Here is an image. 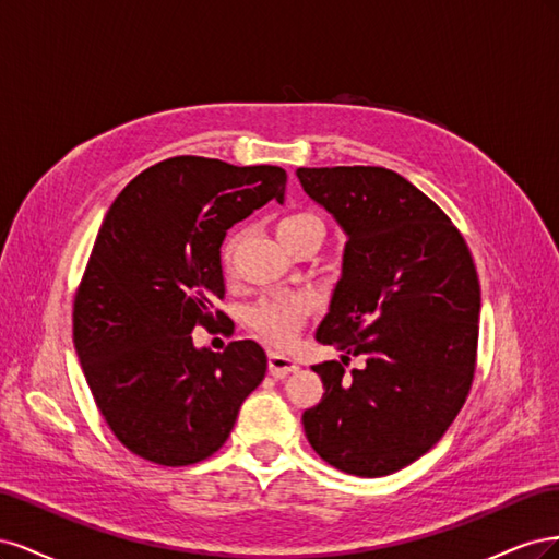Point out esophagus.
Listing matches in <instances>:
<instances>
[{"label": "esophagus", "mask_w": 559, "mask_h": 559, "mask_svg": "<svg viewBox=\"0 0 559 559\" xmlns=\"http://www.w3.org/2000/svg\"><path fill=\"white\" fill-rule=\"evenodd\" d=\"M267 368H270V376L275 378H284L294 373V370H298V361L286 357V354H280V352H270L267 354Z\"/></svg>", "instance_id": "1"}]
</instances>
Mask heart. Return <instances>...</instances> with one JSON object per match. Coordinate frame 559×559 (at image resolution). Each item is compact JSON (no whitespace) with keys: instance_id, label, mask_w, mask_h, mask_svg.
I'll return each mask as SVG.
<instances>
[{"instance_id":"1","label":"heart","mask_w":559,"mask_h":559,"mask_svg":"<svg viewBox=\"0 0 559 559\" xmlns=\"http://www.w3.org/2000/svg\"><path fill=\"white\" fill-rule=\"evenodd\" d=\"M306 235L319 238L321 226L317 216L310 212H294L284 216L277 224V238L282 245H289ZM235 247H238V235H230L224 245V263L230 265ZM314 308V298L310 294H270L253 302L247 310L245 321L253 335L273 347H289L306 324L308 314Z\"/></svg>"}]
</instances>
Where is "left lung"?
Segmentation results:
<instances>
[{
  "label": "left lung",
  "mask_w": 559,
  "mask_h": 559,
  "mask_svg": "<svg viewBox=\"0 0 559 559\" xmlns=\"http://www.w3.org/2000/svg\"><path fill=\"white\" fill-rule=\"evenodd\" d=\"M296 175L347 233L343 277L317 329V341L345 357L312 366L324 394L302 413V427L337 471L389 476L441 441L471 392L476 263L450 216L386 167H298ZM352 356L367 364L345 374Z\"/></svg>",
  "instance_id": "left-lung-1"
}]
</instances>
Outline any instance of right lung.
<instances>
[{"label":"right lung","instance_id":"obj_1","mask_svg":"<svg viewBox=\"0 0 559 559\" xmlns=\"http://www.w3.org/2000/svg\"><path fill=\"white\" fill-rule=\"evenodd\" d=\"M277 165L175 156L118 193L74 294V347L107 427L132 454L189 466L226 443L242 401L265 378L259 343L195 349V326L233 333L226 230L284 198Z\"/></svg>","mask_w":559,"mask_h":559}]
</instances>
